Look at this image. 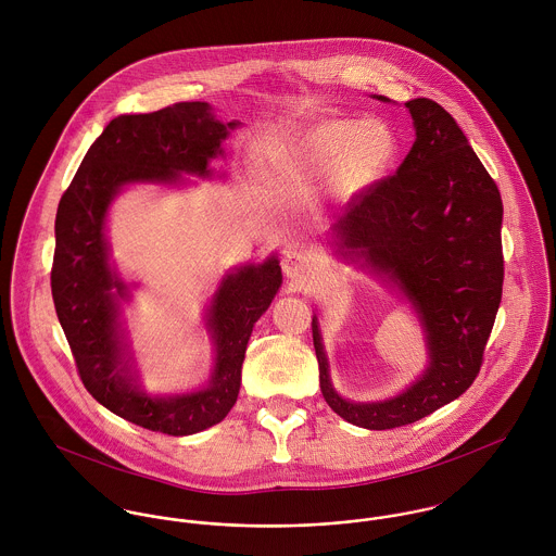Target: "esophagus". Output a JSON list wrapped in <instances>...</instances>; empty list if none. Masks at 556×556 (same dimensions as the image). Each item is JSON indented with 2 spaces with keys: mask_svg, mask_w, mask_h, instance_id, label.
Returning <instances> with one entry per match:
<instances>
[{
  "mask_svg": "<svg viewBox=\"0 0 556 556\" xmlns=\"http://www.w3.org/2000/svg\"><path fill=\"white\" fill-rule=\"evenodd\" d=\"M282 271L287 278H291L295 282H304L315 274V265H313L311 256H306L304 252L289 250L282 256Z\"/></svg>",
  "mask_w": 556,
  "mask_h": 556,
  "instance_id": "obj_1",
  "label": "esophagus"
}]
</instances>
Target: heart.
<instances>
[{"label":"heart","instance_id":"heart-1","mask_svg":"<svg viewBox=\"0 0 556 556\" xmlns=\"http://www.w3.org/2000/svg\"><path fill=\"white\" fill-rule=\"evenodd\" d=\"M396 156V137L379 119H323L306 128L293 146L289 168L327 170L325 197L346 203L370 188Z\"/></svg>","mask_w":556,"mask_h":556}]
</instances>
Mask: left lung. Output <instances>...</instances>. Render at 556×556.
I'll return each instance as SVG.
<instances>
[{"label":"left lung","instance_id":"8db88e82","mask_svg":"<svg viewBox=\"0 0 556 556\" xmlns=\"http://www.w3.org/2000/svg\"><path fill=\"white\" fill-rule=\"evenodd\" d=\"M404 106L415 126L410 152L396 175L359 194L333 225V241L344 258H362L413 304L428 368L396 397L344 400L329 381L313 318L323 397L342 419L368 430L413 424L471 388L503 293V201L494 179L441 104L415 98Z\"/></svg>","mask_w":556,"mask_h":556}]
</instances>
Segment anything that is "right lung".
<instances>
[{"label": "right lung", "instance_id": "obj_1", "mask_svg": "<svg viewBox=\"0 0 556 556\" xmlns=\"http://www.w3.org/2000/svg\"><path fill=\"white\" fill-rule=\"evenodd\" d=\"M239 122L223 124L207 102H177L146 115H119L102 130L64 192L55 218L51 291L85 390L111 413L154 432L186 437L212 428L233 408L245 344L282 285L280 261L245 265L223 278L207 327L216 344L210 386L179 396H150L132 372L119 327L128 285L109 263L104 220L128 184H175L210 177V160Z\"/></svg>", "mask_w": 556, "mask_h": 556}]
</instances>
